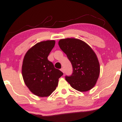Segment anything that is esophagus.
<instances>
[{
    "mask_svg": "<svg viewBox=\"0 0 122 122\" xmlns=\"http://www.w3.org/2000/svg\"><path fill=\"white\" fill-rule=\"evenodd\" d=\"M61 71H62V72L64 73V72H65V71H64V68H61Z\"/></svg>",
    "mask_w": 122,
    "mask_h": 122,
    "instance_id": "obj_1",
    "label": "esophagus"
}]
</instances>
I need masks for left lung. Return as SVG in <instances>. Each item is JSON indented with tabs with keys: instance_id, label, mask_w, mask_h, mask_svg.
<instances>
[{
	"instance_id": "8db88e82",
	"label": "left lung",
	"mask_w": 122,
	"mask_h": 122,
	"mask_svg": "<svg viewBox=\"0 0 122 122\" xmlns=\"http://www.w3.org/2000/svg\"><path fill=\"white\" fill-rule=\"evenodd\" d=\"M58 45L72 65V75L65 76L66 81L80 92L88 91L94 87L100 74V65L91 47L76 38L60 40Z\"/></svg>"
}]
</instances>
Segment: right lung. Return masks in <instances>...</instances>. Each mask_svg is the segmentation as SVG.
<instances>
[{
  "label": "right lung",
  "mask_w": 122,
  "mask_h": 122,
  "mask_svg": "<svg viewBox=\"0 0 122 122\" xmlns=\"http://www.w3.org/2000/svg\"><path fill=\"white\" fill-rule=\"evenodd\" d=\"M55 42L54 40H47L36 43L26 52L23 60L22 73L25 84L33 94L40 97L50 96L63 75L47 59Z\"/></svg>",
  "instance_id": "right-lung-1"
}]
</instances>
